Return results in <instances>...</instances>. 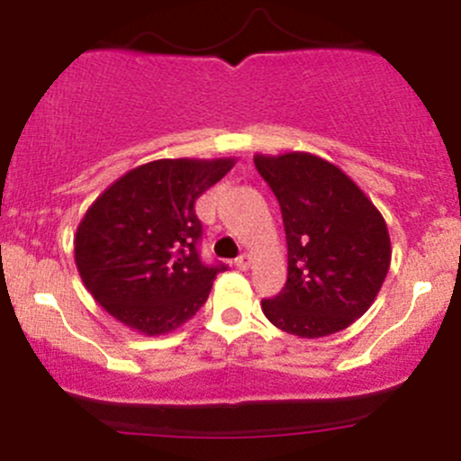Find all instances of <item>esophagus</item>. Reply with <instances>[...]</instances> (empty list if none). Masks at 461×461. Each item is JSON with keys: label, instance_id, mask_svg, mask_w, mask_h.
<instances>
[{"label": "esophagus", "instance_id": "1", "mask_svg": "<svg viewBox=\"0 0 461 461\" xmlns=\"http://www.w3.org/2000/svg\"><path fill=\"white\" fill-rule=\"evenodd\" d=\"M251 256H247V253H245V256H240V258H238V260H236V267L238 268H240V271H249V268H251Z\"/></svg>", "mask_w": 461, "mask_h": 461}]
</instances>
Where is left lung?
<instances>
[{"label": "left lung", "mask_w": 461, "mask_h": 461, "mask_svg": "<svg viewBox=\"0 0 461 461\" xmlns=\"http://www.w3.org/2000/svg\"><path fill=\"white\" fill-rule=\"evenodd\" d=\"M253 162L279 201L288 242V282L262 301L264 316L299 338L347 330L377 299L393 260L382 212L314 153H256Z\"/></svg>", "instance_id": "8db88e82"}]
</instances>
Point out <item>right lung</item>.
Returning <instances> with one entry per match:
<instances>
[{
	"mask_svg": "<svg viewBox=\"0 0 461 461\" xmlns=\"http://www.w3.org/2000/svg\"><path fill=\"white\" fill-rule=\"evenodd\" d=\"M236 158H164L121 176L79 221V277L102 308L142 336H164L193 319L223 264L199 260L194 201Z\"/></svg>",
	"mask_w": 461,
	"mask_h": 461,
	"instance_id": "right-lung-1",
	"label": "right lung"
}]
</instances>
